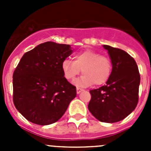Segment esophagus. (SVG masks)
Listing matches in <instances>:
<instances>
[{
  "label": "esophagus",
  "instance_id": "esophagus-1",
  "mask_svg": "<svg viewBox=\"0 0 151 151\" xmlns=\"http://www.w3.org/2000/svg\"><path fill=\"white\" fill-rule=\"evenodd\" d=\"M82 91H83V89L80 88H76V92H77V94H79L80 92H82Z\"/></svg>",
  "mask_w": 151,
  "mask_h": 151
}]
</instances>
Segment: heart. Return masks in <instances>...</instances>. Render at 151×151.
Here are the masks:
<instances>
[{"instance_id": "obj_1", "label": "heart", "mask_w": 151, "mask_h": 151, "mask_svg": "<svg viewBox=\"0 0 151 151\" xmlns=\"http://www.w3.org/2000/svg\"><path fill=\"white\" fill-rule=\"evenodd\" d=\"M73 60H64L61 69L64 77L69 81H73L82 69L83 75L76 81L78 85H104L111 76L113 63L107 56L101 55L94 50H85L75 54Z\"/></svg>"}]
</instances>
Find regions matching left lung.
I'll return each instance as SVG.
<instances>
[{"label": "left lung", "mask_w": 151, "mask_h": 151, "mask_svg": "<svg viewBox=\"0 0 151 151\" xmlns=\"http://www.w3.org/2000/svg\"><path fill=\"white\" fill-rule=\"evenodd\" d=\"M113 63L106 85L90 91L88 110L103 122H119L135 109L138 102L140 74L135 60L128 53L109 45H103Z\"/></svg>", "instance_id": "obj_1"}]
</instances>
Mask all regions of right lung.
<instances>
[{"label":"right lung","instance_id":"right-lung-1","mask_svg":"<svg viewBox=\"0 0 151 151\" xmlns=\"http://www.w3.org/2000/svg\"><path fill=\"white\" fill-rule=\"evenodd\" d=\"M73 53L70 45L47 41L22 56L13 75V104L32 123L46 125L63 116L76 96L64 77L62 62Z\"/></svg>","mask_w":151,"mask_h":151}]
</instances>
